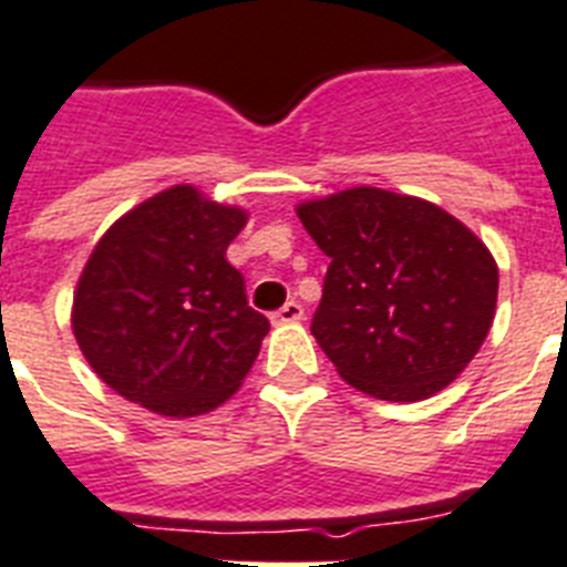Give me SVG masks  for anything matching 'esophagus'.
<instances>
[{"label": "esophagus", "mask_w": 567, "mask_h": 567, "mask_svg": "<svg viewBox=\"0 0 567 567\" xmlns=\"http://www.w3.org/2000/svg\"><path fill=\"white\" fill-rule=\"evenodd\" d=\"M306 317V311H302V306H299L297 299H288L279 311H274L270 315V323L274 326H282V323H297V320H302Z\"/></svg>", "instance_id": "34e87169"}]
</instances>
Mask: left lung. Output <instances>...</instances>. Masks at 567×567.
<instances>
[{
    "mask_svg": "<svg viewBox=\"0 0 567 567\" xmlns=\"http://www.w3.org/2000/svg\"><path fill=\"white\" fill-rule=\"evenodd\" d=\"M297 215L329 256L311 334L340 379L375 399L419 402L466 370L498 299V265L472 229L372 186Z\"/></svg>",
    "mask_w": 567,
    "mask_h": 567,
    "instance_id": "8db88e82",
    "label": "left lung"
}]
</instances>
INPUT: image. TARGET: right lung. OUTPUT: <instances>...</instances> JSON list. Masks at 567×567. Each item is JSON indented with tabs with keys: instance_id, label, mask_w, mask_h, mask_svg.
<instances>
[{
	"instance_id": "right-lung-1",
	"label": "right lung",
	"mask_w": 567,
	"mask_h": 567,
	"mask_svg": "<svg viewBox=\"0 0 567 567\" xmlns=\"http://www.w3.org/2000/svg\"><path fill=\"white\" fill-rule=\"evenodd\" d=\"M244 220L236 206L174 186L107 229L72 311L104 384L163 416H197L241 388L270 329L227 261Z\"/></svg>"
}]
</instances>
